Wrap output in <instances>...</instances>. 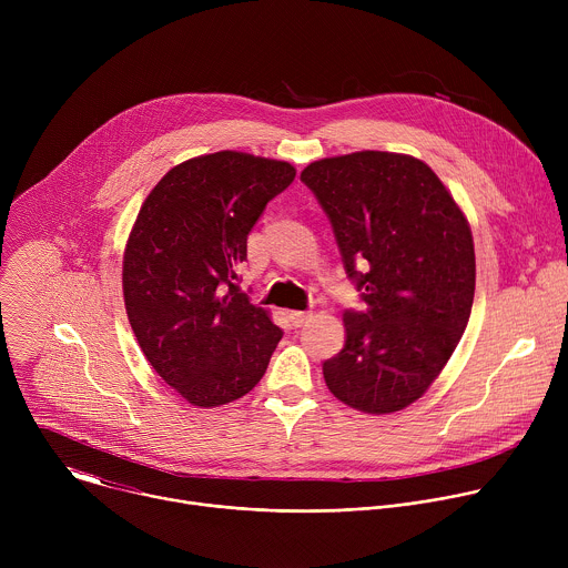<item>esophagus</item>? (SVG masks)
<instances>
[{"label": "esophagus", "instance_id": "34e87169", "mask_svg": "<svg viewBox=\"0 0 568 568\" xmlns=\"http://www.w3.org/2000/svg\"><path fill=\"white\" fill-rule=\"evenodd\" d=\"M287 316H290L294 328H301V326H305V323L312 318V312H298V310H294V312H290Z\"/></svg>", "mask_w": 568, "mask_h": 568}]
</instances>
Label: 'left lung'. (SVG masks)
<instances>
[{"instance_id":"1","label":"left lung","mask_w":568,"mask_h":568,"mask_svg":"<svg viewBox=\"0 0 568 568\" xmlns=\"http://www.w3.org/2000/svg\"><path fill=\"white\" fill-rule=\"evenodd\" d=\"M301 182L326 211L364 310L323 362L331 393L364 414L409 407L440 375L469 321L474 240L425 161L362 150L312 161Z\"/></svg>"}]
</instances>
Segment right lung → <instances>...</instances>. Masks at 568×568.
Listing matches in <instances>:
<instances>
[{"instance_id": "right-lung-1", "label": "right lung", "mask_w": 568, "mask_h": 568, "mask_svg": "<svg viewBox=\"0 0 568 568\" xmlns=\"http://www.w3.org/2000/svg\"><path fill=\"white\" fill-rule=\"evenodd\" d=\"M296 178L287 161L220 150L171 169L150 191L123 254L134 337L193 407L250 393L283 331L237 287L247 235Z\"/></svg>"}]
</instances>
